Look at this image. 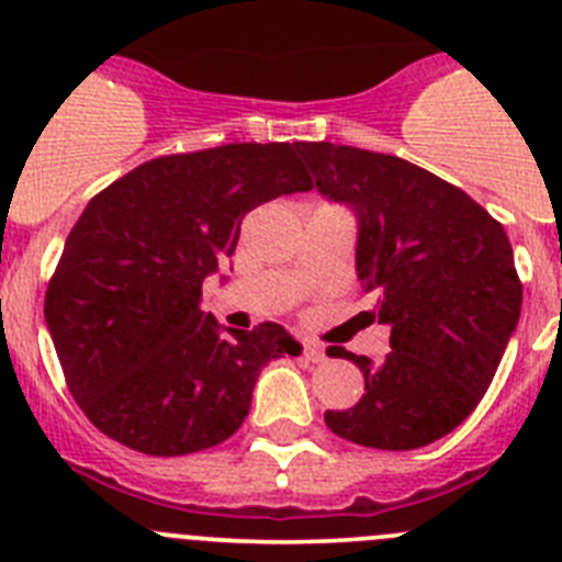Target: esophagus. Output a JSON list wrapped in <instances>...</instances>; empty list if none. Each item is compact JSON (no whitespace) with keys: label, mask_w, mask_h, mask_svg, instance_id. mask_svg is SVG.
Segmentation results:
<instances>
[{"label":"esophagus","mask_w":562,"mask_h":562,"mask_svg":"<svg viewBox=\"0 0 562 562\" xmlns=\"http://www.w3.org/2000/svg\"><path fill=\"white\" fill-rule=\"evenodd\" d=\"M304 357L310 362H324L326 360V351H324V346H317V342H306V346H304Z\"/></svg>","instance_id":"esophagus-1"}]
</instances>
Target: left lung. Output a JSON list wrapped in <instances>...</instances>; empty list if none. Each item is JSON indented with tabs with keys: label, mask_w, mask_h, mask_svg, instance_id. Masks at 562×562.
Segmentation results:
<instances>
[{
	"label": "left lung",
	"mask_w": 562,
	"mask_h": 562,
	"mask_svg": "<svg viewBox=\"0 0 562 562\" xmlns=\"http://www.w3.org/2000/svg\"><path fill=\"white\" fill-rule=\"evenodd\" d=\"M326 200L357 216V278L376 290L391 351L349 357L366 394L326 425L362 448L414 450L448 436L493 382L524 304L513 245L461 188L394 154L295 143Z\"/></svg>",
	"instance_id": "obj_1"
}]
</instances>
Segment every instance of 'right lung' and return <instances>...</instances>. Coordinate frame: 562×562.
Segmentation results:
<instances>
[{"label":"right lung","instance_id":"1","mask_svg":"<svg viewBox=\"0 0 562 562\" xmlns=\"http://www.w3.org/2000/svg\"><path fill=\"white\" fill-rule=\"evenodd\" d=\"M290 143L157 157L89 200L44 295L58 362L87 419L146 456L231 439L267 362L297 357L278 324L225 329L202 281L233 256L252 207L310 191Z\"/></svg>","mask_w":562,"mask_h":562}]
</instances>
